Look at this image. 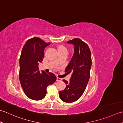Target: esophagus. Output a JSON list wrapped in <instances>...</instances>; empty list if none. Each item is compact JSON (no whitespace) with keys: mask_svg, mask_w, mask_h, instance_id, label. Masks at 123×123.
<instances>
[{"mask_svg":"<svg viewBox=\"0 0 123 123\" xmlns=\"http://www.w3.org/2000/svg\"><path fill=\"white\" fill-rule=\"evenodd\" d=\"M61 80H62L61 78H59V77H57L56 78V81H61Z\"/></svg>","mask_w":123,"mask_h":123,"instance_id":"1","label":"esophagus"}]
</instances>
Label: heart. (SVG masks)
Segmentation results:
<instances>
[{"instance_id":"obj_1","label":"heart","mask_w":123,"mask_h":123,"mask_svg":"<svg viewBox=\"0 0 123 123\" xmlns=\"http://www.w3.org/2000/svg\"><path fill=\"white\" fill-rule=\"evenodd\" d=\"M57 50H58L59 53H67L68 49L66 46L63 45H59L57 46Z\"/></svg>"}]
</instances>
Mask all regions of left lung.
<instances>
[{
	"instance_id": "8db88e82",
	"label": "left lung",
	"mask_w": 123,
	"mask_h": 123,
	"mask_svg": "<svg viewBox=\"0 0 123 123\" xmlns=\"http://www.w3.org/2000/svg\"><path fill=\"white\" fill-rule=\"evenodd\" d=\"M67 43L74 46V55L65 70L67 74L71 75L69 82L63 80L67 87L60 91L59 96L62 101L70 103L78 100L84 92L90 78L92 60L87 43L79 38H74Z\"/></svg>"
}]
</instances>
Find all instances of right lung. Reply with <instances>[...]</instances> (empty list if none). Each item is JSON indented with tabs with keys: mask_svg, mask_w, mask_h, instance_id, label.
I'll return each mask as SVG.
<instances>
[{
	"mask_svg": "<svg viewBox=\"0 0 123 123\" xmlns=\"http://www.w3.org/2000/svg\"><path fill=\"white\" fill-rule=\"evenodd\" d=\"M50 44L35 37L28 40L22 49L19 59V80L25 95L32 100L43 99L48 86L56 80L53 73L40 72L38 68V63L44 58V49Z\"/></svg>",
	"mask_w": 123,
	"mask_h": 123,
	"instance_id": "right-lung-1",
	"label": "right lung"
}]
</instances>
